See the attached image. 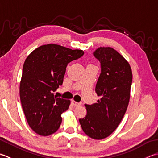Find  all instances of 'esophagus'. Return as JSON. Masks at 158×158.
<instances>
[{"instance_id":"obj_1","label":"esophagus","mask_w":158,"mask_h":158,"mask_svg":"<svg viewBox=\"0 0 158 158\" xmlns=\"http://www.w3.org/2000/svg\"><path fill=\"white\" fill-rule=\"evenodd\" d=\"M72 104L73 106H78L81 105V102H76L74 100H72Z\"/></svg>"}]
</instances>
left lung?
Segmentation results:
<instances>
[{"mask_svg": "<svg viewBox=\"0 0 158 158\" xmlns=\"http://www.w3.org/2000/svg\"><path fill=\"white\" fill-rule=\"evenodd\" d=\"M93 55L101 63L95 86L101 98L92 105H85L86 115L79 121L88 136L102 140L113 132L124 117L130 101L132 72L124 57L110 47L99 48Z\"/></svg>", "mask_w": 158, "mask_h": 158, "instance_id": "obj_1", "label": "left lung"}]
</instances>
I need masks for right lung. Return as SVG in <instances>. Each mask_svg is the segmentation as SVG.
<instances>
[{
  "instance_id": "add662e5",
  "label": "right lung",
  "mask_w": 158,
  "mask_h": 158,
  "mask_svg": "<svg viewBox=\"0 0 158 158\" xmlns=\"http://www.w3.org/2000/svg\"><path fill=\"white\" fill-rule=\"evenodd\" d=\"M56 44L40 46L26 59L20 85V97L31 128L40 136H49L59 128L61 114L70 100L56 98L54 92L62 85L66 67L84 54Z\"/></svg>"
}]
</instances>
